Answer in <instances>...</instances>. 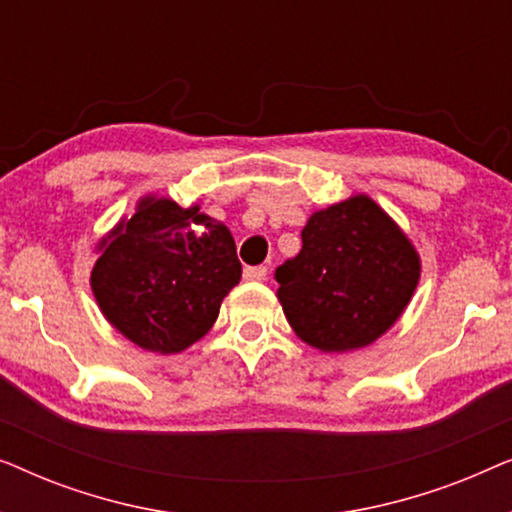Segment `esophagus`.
Wrapping results in <instances>:
<instances>
[{"instance_id": "34e87169", "label": "esophagus", "mask_w": 512, "mask_h": 512, "mask_svg": "<svg viewBox=\"0 0 512 512\" xmlns=\"http://www.w3.org/2000/svg\"><path fill=\"white\" fill-rule=\"evenodd\" d=\"M265 277H268V268L265 265H249V268H244V279L247 282H263Z\"/></svg>"}]
</instances>
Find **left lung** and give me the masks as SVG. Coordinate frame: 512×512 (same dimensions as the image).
<instances>
[{
    "mask_svg": "<svg viewBox=\"0 0 512 512\" xmlns=\"http://www.w3.org/2000/svg\"><path fill=\"white\" fill-rule=\"evenodd\" d=\"M300 237V254L275 272L293 331L328 354L373 345L417 289L415 244L363 193L314 212Z\"/></svg>",
    "mask_w": 512,
    "mask_h": 512,
    "instance_id": "obj_1",
    "label": "left lung"
}]
</instances>
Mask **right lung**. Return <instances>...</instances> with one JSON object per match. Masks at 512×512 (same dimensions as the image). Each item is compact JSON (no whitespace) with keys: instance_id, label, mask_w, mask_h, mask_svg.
<instances>
[{"instance_id":"add662e5","label":"right lung","mask_w":512,"mask_h":512,"mask_svg":"<svg viewBox=\"0 0 512 512\" xmlns=\"http://www.w3.org/2000/svg\"><path fill=\"white\" fill-rule=\"evenodd\" d=\"M90 289L104 319L137 347L177 354L198 342L240 282L235 240L200 205L144 195L97 242Z\"/></svg>"}]
</instances>
